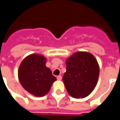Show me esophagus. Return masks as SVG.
<instances>
[{
    "label": "esophagus",
    "instance_id": "1",
    "mask_svg": "<svg viewBox=\"0 0 120 120\" xmlns=\"http://www.w3.org/2000/svg\"><path fill=\"white\" fill-rule=\"evenodd\" d=\"M62 79V76H60V75L58 76H57V80H61Z\"/></svg>",
    "mask_w": 120,
    "mask_h": 120
}]
</instances>
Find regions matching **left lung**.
Returning a JSON list of instances; mask_svg holds the SVG:
<instances>
[{
  "label": "left lung",
  "mask_w": 120,
  "mask_h": 120,
  "mask_svg": "<svg viewBox=\"0 0 120 120\" xmlns=\"http://www.w3.org/2000/svg\"><path fill=\"white\" fill-rule=\"evenodd\" d=\"M63 82L72 97L83 98L93 92L98 82L100 68L91 53L76 52L66 60Z\"/></svg>",
  "instance_id": "obj_1"
}]
</instances>
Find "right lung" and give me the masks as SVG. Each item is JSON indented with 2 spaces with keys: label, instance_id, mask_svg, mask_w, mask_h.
Masks as SVG:
<instances>
[{
  "label": "right lung",
  "instance_id": "add662e5",
  "mask_svg": "<svg viewBox=\"0 0 120 120\" xmlns=\"http://www.w3.org/2000/svg\"><path fill=\"white\" fill-rule=\"evenodd\" d=\"M46 59L43 55L32 54L20 64L18 76L20 84L27 92L38 97L44 96L49 91L56 78L49 68L45 66Z\"/></svg>",
  "mask_w": 120,
  "mask_h": 120
}]
</instances>
